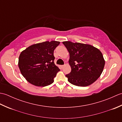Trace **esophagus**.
I'll use <instances>...</instances> for the list:
<instances>
[{
	"mask_svg": "<svg viewBox=\"0 0 122 122\" xmlns=\"http://www.w3.org/2000/svg\"><path fill=\"white\" fill-rule=\"evenodd\" d=\"M64 66V65H62V66H61V68H63Z\"/></svg>",
	"mask_w": 122,
	"mask_h": 122,
	"instance_id": "obj_1",
	"label": "esophagus"
}]
</instances>
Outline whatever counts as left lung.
Here are the masks:
<instances>
[{
  "instance_id": "left-lung-1",
  "label": "left lung",
  "mask_w": 122,
  "mask_h": 122,
  "mask_svg": "<svg viewBox=\"0 0 122 122\" xmlns=\"http://www.w3.org/2000/svg\"><path fill=\"white\" fill-rule=\"evenodd\" d=\"M70 54L71 71L66 75L70 83L86 86L94 83L102 73L105 60L101 52L91 45L64 41Z\"/></svg>"
}]
</instances>
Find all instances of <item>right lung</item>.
Wrapping results in <instances>:
<instances>
[{"instance_id": "1", "label": "right lung", "mask_w": 122, "mask_h": 122, "mask_svg": "<svg viewBox=\"0 0 122 122\" xmlns=\"http://www.w3.org/2000/svg\"><path fill=\"white\" fill-rule=\"evenodd\" d=\"M59 41L36 43L22 51L19 57L18 66L28 82L37 86L52 83L60 69L54 64V49Z\"/></svg>"}]
</instances>
